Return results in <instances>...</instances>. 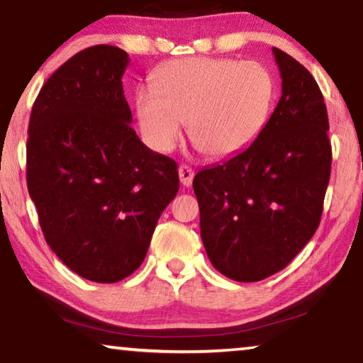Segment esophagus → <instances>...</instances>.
Returning a JSON list of instances; mask_svg holds the SVG:
<instances>
[{
	"label": "esophagus",
	"instance_id": "esophagus-1",
	"mask_svg": "<svg viewBox=\"0 0 363 363\" xmlns=\"http://www.w3.org/2000/svg\"><path fill=\"white\" fill-rule=\"evenodd\" d=\"M179 179L184 187H191L192 181H194V169L189 167L187 164H181L179 166Z\"/></svg>",
	"mask_w": 363,
	"mask_h": 363
}]
</instances>
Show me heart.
Returning <instances> with one entry per match:
<instances>
[{
  "mask_svg": "<svg viewBox=\"0 0 363 363\" xmlns=\"http://www.w3.org/2000/svg\"><path fill=\"white\" fill-rule=\"evenodd\" d=\"M153 86L135 96L150 147L169 153L186 122L189 138L210 158H230L250 147L266 127L275 96L266 67L233 58L174 60L158 69Z\"/></svg>",
  "mask_w": 363,
  "mask_h": 363,
  "instance_id": "1",
  "label": "heart"
}]
</instances>
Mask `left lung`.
I'll use <instances>...</instances> for the list:
<instances>
[{
    "label": "left lung",
    "instance_id": "obj_1",
    "mask_svg": "<svg viewBox=\"0 0 363 363\" xmlns=\"http://www.w3.org/2000/svg\"><path fill=\"white\" fill-rule=\"evenodd\" d=\"M282 96L251 147L194 177L200 236L213 267L259 282L290 264L320 226L331 176L328 111L311 73L272 48Z\"/></svg>",
    "mask_w": 363,
    "mask_h": 363
}]
</instances>
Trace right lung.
<instances>
[{"instance_id": "1", "label": "right lung", "mask_w": 363, "mask_h": 363, "mask_svg": "<svg viewBox=\"0 0 363 363\" xmlns=\"http://www.w3.org/2000/svg\"><path fill=\"white\" fill-rule=\"evenodd\" d=\"M128 62L113 45L73 55L42 86L27 130V189L47 245L97 284L140 267L179 191L176 161L130 127L122 86Z\"/></svg>"}]
</instances>
